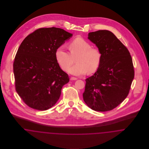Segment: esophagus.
<instances>
[{"label":"esophagus","instance_id":"obj_1","mask_svg":"<svg viewBox=\"0 0 149 149\" xmlns=\"http://www.w3.org/2000/svg\"><path fill=\"white\" fill-rule=\"evenodd\" d=\"M77 79V78H74V77H71L70 78V80H76Z\"/></svg>","mask_w":149,"mask_h":149}]
</instances>
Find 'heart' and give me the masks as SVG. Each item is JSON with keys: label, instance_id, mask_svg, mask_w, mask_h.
Listing matches in <instances>:
<instances>
[{"label": "heart", "instance_id": "1", "mask_svg": "<svg viewBox=\"0 0 149 149\" xmlns=\"http://www.w3.org/2000/svg\"><path fill=\"white\" fill-rule=\"evenodd\" d=\"M70 53L61 47L55 52L57 62L60 68L68 71L76 58L77 64L69 70V72L76 76L85 75L88 72L93 74L98 70L102 60V54L97 48L81 37H77L68 45Z\"/></svg>", "mask_w": 149, "mask_h": 149}]
</instances>
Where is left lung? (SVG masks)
Masks as SVG:
<instances>
[{
    "mask_svg": "<svg viewBox=\"0 0 149 149\" xmlns=\"http://www.w3.org/2000/svg\"><path fill=\"white\" fill-rule=\"evenodd\" d=\"M101 54L98 70L85 79V103L99 112L111 111L125 99L134 78L132 59L127 47L112 32L99 30L88 33Z\"/></svg>",
    "mask_w": 149,
    "mask_h": 149,
    "instance_id": "left-lung-1",
    "label": "left lung"
}]
</instances>
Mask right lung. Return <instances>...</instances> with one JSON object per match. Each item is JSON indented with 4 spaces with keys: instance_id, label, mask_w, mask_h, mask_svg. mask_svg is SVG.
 <instances>
[{
    "instance_id": "obj_1",
    "label": "right lung",
    "mask_w": 149,
    "mask_h": 149,
    "mask_svg": "<svg viewBox=\"0 0 149 149\" xmlns=\"http://www.w3.org/2000/svg\"><path fill=\"white\" fill-rule=\"evenodd\" d=\"M72 33L63 29H37L27 36L18 48L13 63L16 92L28 106L45 111L58 100L68 75L57 62V49Z\"/></svg>"
}]
</instances>
